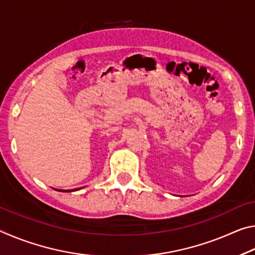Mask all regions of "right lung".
I'll list each match as a JSON object with an SVG mask.
<instances>
[{"label":"right lung","mask_w":255,"mask_h":255,"mask_svg":"<svg viewBox=\"0 0 255 255\" xmlns=\"http://www.w3.org/2000/svg\"><path fill=\"white\" fill-rule=\"evenodd\" d=\"M82 188H77V189H72V190H59V189H55L57 190V191H60V192H72V191H76V190H80Z\"/></svg>","instance_id":"1"}]
</instances>
